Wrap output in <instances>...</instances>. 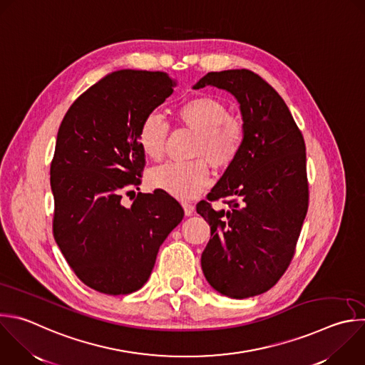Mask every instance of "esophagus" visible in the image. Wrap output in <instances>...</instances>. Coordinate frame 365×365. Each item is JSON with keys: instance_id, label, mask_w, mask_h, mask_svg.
Masks as SVG:
<instances>
[{"instance_id": "34e87169", "label": "esophagus", "mask_w": 365, "mask_h": 365, "mask_svg": "<svg viewBox=\"0 0 365 365\" xmlns=\"http://www.w3.org/2000/svg\"><path fill=\"white\" fill-rule=\"evenodd\" d=\"M183 209H185V215H186V216H192V215L195 213V206H193L192 203L185 202V203H183Z\"/></svg>"}]
</instances>
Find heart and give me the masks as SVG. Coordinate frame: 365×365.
<instances>
[{
    "label": "heart",
    "mask_w": 365,
    "mask_h": 365,
    "mask_svg": "<svg viewBox=\"0 0 365 365\" xmlns=\"http://www.w3.org/2000/svg\"><path fill=\"white\" fill-rule=\"evenodd\" d=\"M179 123L195 138L185 162H168L148 173V183L178 199H193L207 186L210 170L207 162L217 170L229 169L244 150L247 129L244 121L230 114L229 106L219 97L202 94L180 103L175 108ZM169 125L156 113L148 114L138 129V142L152 160L165 155Z\"/></svg>",
    "instance_id": "obj_1"
}]
</instances>
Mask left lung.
Wrapping results in <instances>:
<instances>
[{
    "label": "left lung",
    "mask_w": 365,
    "mask_h": 365,
    "mask_svg": "<svg viewBox=\"0 0 365 365\" xmlns=\"http://www.w3.org/2000/svg\"><path fill=\"white\" fill-rule=\"evenodd\" d=\"M209 84L237 98L247 140L207 200L196 205L210 225L200 262L216 291L242 299L271 289L295 255L309 202L305 142L282 97L257 73L212 71L195 88ZM219 198L227 211L211 207Z\"/></svg>",
    "instance_id": "left-lung-1"
}]
</instances>
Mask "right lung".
Segmentation results:
<instances>
[{
	"instance_id": "1",
	"label": "right lung",
	"mask_w": 365,
	"mask_h": 365,
	"mask_svg": "<svg viewBox=\"0 0 365 365\" xmlns=\"http://www.w3.org/2000/svg\"><path fill=\"white\" fill-rule=\"evenodd\" d=\"M176 87L163 71L118 70L87 88L66 113L50 168L53 235L78 279L107 295H126L149 279L160 245L182 222L166 195L123 193L142 183V120Z\"/></svg>"
}]
</instances>
